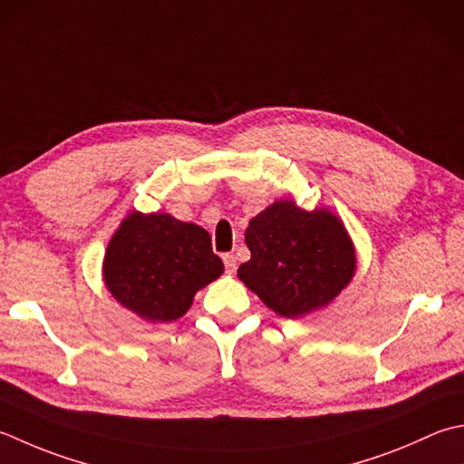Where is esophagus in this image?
Returning <instances> with one entry per match:
<instances>
[{
	"label": "esophagus",
	"instance_id": "esophagus-1",
	"mask_svg": "<svg viewBox=\"0 0 464 464\" xmlns=\"http://www.w3.org/2000/svg\"><path fill=\"white\" fill-rule=\"evenodd\" d=\"M223 263H225L227 274H233V271L237 269V259H235V256H231V253H225Z\"/></svg>",
	"mask_w": 464,
	"mask_h": 464
}]
</instances>
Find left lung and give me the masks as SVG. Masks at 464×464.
Here are the masks:
<instances>
[{
    "instance_id": "obj_1",
    "label": "left lung",
    "mask_w": 464,
    "mask_h": 464,
    "mask_svg": "<svg viewBox=\"0 0 464 464\" xmlns=\"http://www.w3.org/2000/svg\"><path fill=\"white\" fill-rule=\"evenodd\" d=\"M245 243L251 259L241 263L239 279L284 317L328 305L356 269L348 233L328 208L277 201L249 221Z\"/></svg>"
}]
</instances>
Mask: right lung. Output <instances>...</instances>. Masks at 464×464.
Here are the masks:
<instances>
[{
  "mask_svg": "<svg viewBox=\"0 0 464 464\" xmlns=\"http://www.w3.org/2000/svg\"><path fill=\"white\" fill-rule=\"evenodd\" d=\"M223 274L208 233L167 213H132L108 243L104 281L124 307L149 322L183 315L197 289Z\"/></svg>",
  "mask_w": 464,
  "mask_h": 464,
  "instance_id": "obj_1",
  "label": "right lung"
}]
</instances>
